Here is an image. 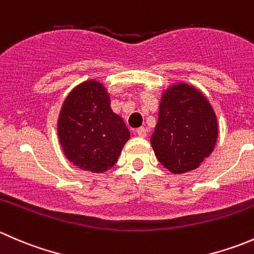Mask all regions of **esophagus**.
I'll list each match as a JSON object with an SVG mask.
<instances>
[{"label": "esophagus", "instance_id": "esophagus-1", "mask_svg": "<svg viewBox=\"0 0 254 254\" xmlns=\"http://www.w3.org/2000/svg\"><path fill=\"white\" fill-rule=\"evenodd\" d=\"M136 134L139 135L140 137H145L146 135H147V130H146L145 127H139V129L136 130Z\"/></svg>", "mask_w": 254, "mask_h": 254}]
</instances>
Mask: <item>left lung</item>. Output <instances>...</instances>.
<instances>
[{
  "label": "left lung",
  "instance_id": "8db88e82",
  "mask_svg": "<svg viewBox=\"0 0 254 254\" xmlns=\"http://www.w3.org/2000/svg\"><path fill=\"white\" fill-rule=\"evenodd\" d=\"M217 132L214 109L195 87L176 83L163 92L151 145L170 172L181 175L198 168L214 150Z\"/></svg>",
  "mask_w": 254,
  "mask_h": 254
}]
</instances>
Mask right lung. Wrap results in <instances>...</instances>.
I'll return each instance as SVG.
<instances>
[{
	"label": "right lung",
	"mask_w": 254,
	"mask_h": 254,
	"mask_svg": "<svg viewBox=\"0 0 254 254\" xmlns=\"http://www.w3.org/2000/svg\"><path fill=\"white\" fill-rule=\"evenodd\" d=\"M58 135L66 158L93 173L112 168L130 139L124 120L112 111L106 87L96 79L78 84L66 97Z\"/></svg>",
	"instance_id": "right-lung-1"
}]
</instances>
